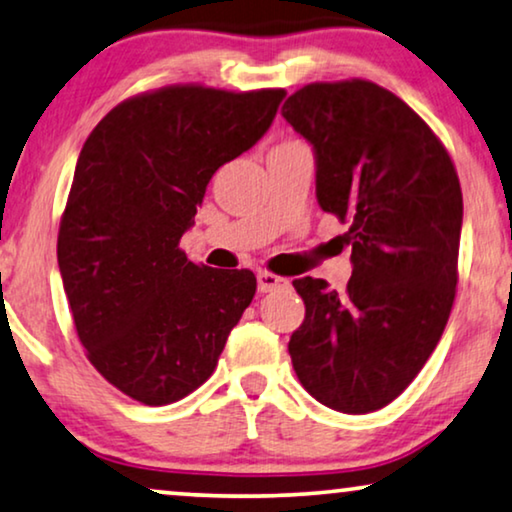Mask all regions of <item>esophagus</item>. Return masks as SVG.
I'll return each mask as SVG.
<instances>
[{"label":"esophagus","instance_id":"esophagus-1","mask_svg":"<svg viewBox=\"0 0 512 512\" xmlns=\"http://www.w3.org/2000/svg\"><path fill=\"white\" fill-rule=\"evenodd\" d=\"M256 279H258V291L261 293H272V291L286 289V286H289V279L272 275V272H258Z\"/></svg>","mask_w":512,"mask_h":512}]
</instances>
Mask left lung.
Wrapping results in <instances>:
<instances>
[{
  "label": "left lung",
  "mask_w": 512,
  "mask_h": 512,
  "mask_svg": "<svg viewBox=\"0 0 512 512\" xmlns=\"http://www.w3.org/2000/svg\"><path fill=\"white\" fill-rule=\"evenodd\" d=\"M282 116L317 165V202L349 223L347 289L303 277L291 335L298 380L326 408L363 415L394 401L436 349L457 289L459 177L429 125L370 81L310 83Z\"/></svg>",
  "instance_id": "obj_1"
}]
</instances>
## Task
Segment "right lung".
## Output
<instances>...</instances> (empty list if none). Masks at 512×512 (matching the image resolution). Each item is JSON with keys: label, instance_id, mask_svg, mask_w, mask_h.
Wrapping results in <instances>:
<instances>
[{"label": "right lung", "instance_id": "add662e5", "mask_svg": "<svg viewBox=\"0 0 512 512\" xmlns=\"http://www.w3.org/2000/svg\"><path fill=\"white\" fill-rule=\"evenodd\" d=\"M284 95L163 88L118 104L83 144L58 268L90 363L139 403L198 389L254 298V272L200 268L179 240L212 174L268 132Z\"/></svg>", "mask_w": 512, "mask_h": 512}]
</instances>
